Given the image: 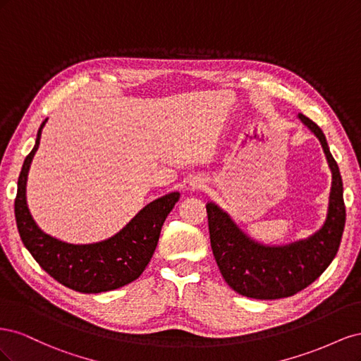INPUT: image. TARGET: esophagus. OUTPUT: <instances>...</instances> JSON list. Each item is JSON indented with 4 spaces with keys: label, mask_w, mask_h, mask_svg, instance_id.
I'll return each instance as SVG.
<instances>
[{
    "label": "esophagus",
    "mask_w": 361,
    "mask_h": 361,
    "mask_svg": "<svg viewBox=\"0 0 361 361\" xmlns=\"http://www.w3.org/2000/svg\"><path fill=\"white\" fill-rule=\"evenodd\" d=\"M191 187L192 188H202L203 187V182L202 180H194V182H191Z\"/></svg>",
    "instance_id": "34e87169"
}]
</instances>
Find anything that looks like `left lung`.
<instances>
[{
	"label": "left lung",
	"mask_w": 361,
	"mask_h": 361,
	"mask_svg": "<svg viewBox=\"0 0 361 361\" xmlns=\"http://www.w3.org/2000/svg\"><path fill=\"white\" fill-rule=\"evenodd\" d=\"M298 118L319 140L331 171L329 204L318 231L288 244H264L247 235L223 207L214 202L206 203L216 265L227 285L247 298L292 297L329 268L341 245L346 218L341 171L321 128L301 113Z\"/></svg>",
	"instance_id": "8db88e82"
}]
</instances>
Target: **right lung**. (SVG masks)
Listing matches in <instances>:
<instances>
[{
    "instance_id": "1",
    "label": "right lung",
    "mask_w": 361,
    "mask_h": 361,
    "mask_svg": "<svg viewBox=\"0 0 361 361\" xmlns=\"http://www.w3.org/2000/svg\"><path fill=\"white\" fill-rule=\"evenodd\" d=\"M47 122L48 118L42 122L36 145L18 179L15 216L20 239L37 264L72 290L101 293L126 286L143 274L158 245L161 227L180 192H169L147 203L123 228L99 243L71 244L45 233L28 209L27 179Z\"/></svg>"
}]
</instances>
